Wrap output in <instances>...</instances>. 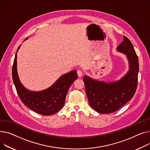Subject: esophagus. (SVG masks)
Instances as JSON below:
<instances>
[{"mask_svg":"<svg viewBox=\"0 0 150 150\" xmlns=\"http://www.w3.org/2000/svg\"><path fill=\"white\" fill-rule=\"evenodd\" d=\"M77 75H78L79 77H81V76H82V74H83L82 71V70H81V69H77Z\"/></svg>","mask_w":150,"mask_h":150,"instance_id":"obj_1","label":"esophagus"}]
</instances>
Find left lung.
<instances>
[{
    "label": "left lung",
    "mask_w": 150,
    "mask_h": 150,
    "mask_svg": "<svg viewBox=\"0 0 150 150\" xmlns=\"http://www.w3.org/2000/svg\"><path fill=\"white\" fill-rule=\"evenodd\" d=\"M117 50L126 54L129 61V71L124 77L113 83L93 80L86 76L83 79L90 106L99 113L117 111L132 99L137 89L139 67L133 44L124 36Z\"/></svg>",
    "instance_id": "1"
}]
</instances>
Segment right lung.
<instances>
[{
	"instance_id": "add662e5",
	"label": "right lung",
	"mask_w": 150,
	"mask_h": 150,
	"mask_svg": "<svg viewBox=\"0 0 150 150\" xmlns=\"http://www.w3.org/2000/svg\"><path fill=\"white\" fill-rule=\"evenodd\" d=\"M20 46L17 48V52ZM13 80L17 94L26 107L43 116H50L63 108L69 88L77 78V71H70L62 76L49 88L40 92L30 91L21 83L17 72V54L12 68Z\"/></svg>"
}]
</instances>
